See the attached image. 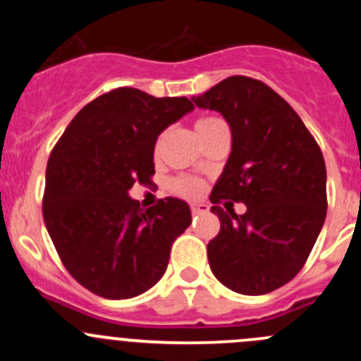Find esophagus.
Returning a JSON list of instances; mask_svg holds the SVG:
<instances>
[{"mask_svg": "<svg viewBox=\"0 0 361 361\" xmlns=\"http://www.w3.org/2000/svg\"><path fill=\"white\" fill-rule=\"evenodd\" d=\"M190 209H191V213H193V215H199V213L209 212V206H208V204L193 202V204H191V206H190Z\"/></svg>", "mask_w": 361, "mask_h": 361, "instance_id": "1", "label": "esophagus"}]
</instances>
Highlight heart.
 I'll return each instance as SVG.
<instances>
[{
  "mask_svg": "<svg viewBox=\"0 0 361 361\" xmlns=\"http://www.w3.org/2000/svg\"><path fill=\"white\" fill-rule=\"evenodd\" d=\"M222 124V121L216 119V117L212 116H204L199 117L195 121V132L199 135V139L202 141L204 137L208 135L215 126ZM162 137H159L157 142H155V153H159V148H161ZM170 190L173 193H177L178 197H184V199H195V197L202 195L204 191V183L200 178L191 177V175H178V177L171 178L170 180Z\"/></svg>",
  "mask_w": 361,
  "mask_h": 361,
  "instance_id": "obj_1",
  "label": "heart"
}]
</instances>
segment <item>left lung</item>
I'll return each mask as SVG.
<instances>
[{"mask_svg": "<svg viewBox=\"0 0 361 361\" xmlns=\"http://www.w3.org/2000/svg\"><path fill=\"white\" fill-rule=\"evenodd\" d=\"M193 101L220 111L233 135L228 164L209 195L220 220L208 244L209 267L235 293L275 291L298 275L324 226L327 173L320 146L288 101L258 79L231 75ZM224 198L244 202L248 212H224Z\"/></svg>", "mask_w": 361, "mask_h": 361, "instance_id": "1", "label": "left lung"}]
</instances>
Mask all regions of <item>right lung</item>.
<instances>
[{
    "label": "right lung",
    "instance_id": "right-lung-1",
    "mask_svg": "<svg viewBox=\"0 0 361 361\" xmlns=\"http://www.w3.org/2000/svg\"><path fill=\"white\" fill-rule=\"evenodd\" d=\"M190 110L188 97L121 86L86 104L54 146L44 224L63 266L94 295L124 300L153 288L191 224L184 200L166 197L145 212L128 197L133 184H152L159 133Z\"/></svg>",
    "mask_w": 361,
    "mask_h": 361
}]
</instances>
